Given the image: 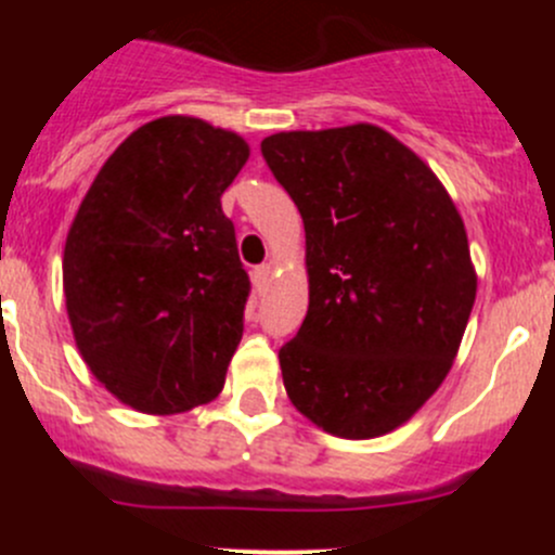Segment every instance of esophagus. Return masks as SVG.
Returning <instances> with one entry per match:
<instances>
[{"label": "esophagus", "mask_w": 555, "mask_h": 555, "mask_svg": "<svg viewBox=\"0 0 555 555\" xmlns=\"http://www.w3.org/2000/svg\"><path fill=\"white\" fill-rule=\"evenodd\" d=\"M271 276H273V266H271V262H262V266H257L255 271H251V279H255V284L260 289L268 287Z\"/></svg>", "instance_id": "esophagus-1"}]
</instances>
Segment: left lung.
<instances>
[{
	"label": "left lung",
	"mask_w": 555,
	"mask_h": 555,
	"mask_svg": "<svg viewBox=\"0 0 555 555\" xmlns=\"http://www.w3.org/2000/svg\"><path fill=\"white\" fill-rule=\"evenodd\" d=\"M306 228L309 311L279 351L287 397L346 440L405 424L449 376L478 293L435 171L373 122L260 144Z\"/></svg>",
	"instance_id": "obj_1"
}]
</instances>
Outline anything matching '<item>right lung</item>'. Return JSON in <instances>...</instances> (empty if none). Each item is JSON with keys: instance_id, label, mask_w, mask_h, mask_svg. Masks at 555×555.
I'll return each mask as SVG.
<instances>
[{"instance_id": "right-lung-1", "label": "right lung", "mask_w": 555, "mask_h": 555, "mask_svg": "<svg viewBox=\"0 0 555 555\" xmlns=\"http://www.w3.org/2000/svg\"><path fill=\"white\" fill-rule=\"evenodd\" d=\"M246 160L238 133L158 117L106 158L72 220V335L96 382L133 411L171 416L225 386L249 279L220 198Z\"/></svg>"}]
</instances>
